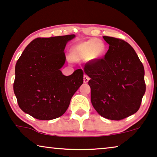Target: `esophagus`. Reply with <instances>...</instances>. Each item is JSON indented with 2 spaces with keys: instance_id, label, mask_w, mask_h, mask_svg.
Returning a JSON list of instances; mask_svg holds the SVG:
<instances>
[{
  "instance_id": "1",
  "label": "esophagus",
  "mask_w": 157,
  "mask_h": 157,
  "mask_svg": "<svg viewBox=\"0 0 157 157\" xmlns=\"http://www.w3.org/2000/svg\"><path fill=\"white\" fill-rule=\"evenodd\" d=\"M90 79V77H89L88 75H84V78H83L84 82H85V83L88 82L89 79Z\"/></svg>"
}]
</instances>
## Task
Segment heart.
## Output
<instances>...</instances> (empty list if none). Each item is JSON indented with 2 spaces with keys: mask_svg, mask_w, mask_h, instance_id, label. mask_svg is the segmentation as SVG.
<instances>
[{
  "mask_svg": "<svg viewBox=\"0 0 157 157\" xmlns=\"http://www.w3.org/2000/svg\"><path fill=\"white\" fill-rule=\"evenodd\" d=\"M106 46L100 39H90L74 46L71 51V58L74 60H96L104 54Z\"/></svg>",
  "mask_w": 157,
  "mask_h": 157,
  "instance_id": "heart-1",
  "label": "heart"
}]
</instances>
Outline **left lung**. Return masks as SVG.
I'll return each mask as SVG.
<instances>
[{
    "label": "left lung",
    "instance_id": "left-lung-1",
    "mask_svg": "<svg viewBox=\"0 0 157 157\" xmlns=\"http://www.w3.org/2000/svg\"><path fill=\"white\" fill-rule=\"evenodd\" d=\"M109 50L84 68L91 79V101L100 116L120 121L138 111L145 93L144 69L133 48L123 39L103 36Z\"/></svg>",
    "mask_w": 157,
    "mask_h": 157
}]
</instances>
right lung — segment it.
I'll return each instance as SVG.
<instances>
[{
	"mask_svg": "<svg viewBox=\"0 0 157 157\" xmlns=\"http://www.w3.org/2000/svg\"><path fill=\"white\" fill-rule=\"evenodd\" d=\"M75 34L36 38L25 48L15 65L13 90L20 108L42 121L61 116L83 83L84 72L76 70L65 76L64 49Z\"/></svg>",
	"mask_w": 157,
	"mask_h": 157,
	"instance_id": "obj_1",
	"label": "right lung"
}]
</instances>
